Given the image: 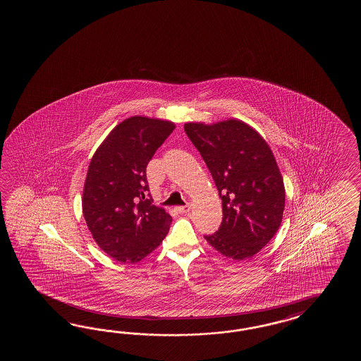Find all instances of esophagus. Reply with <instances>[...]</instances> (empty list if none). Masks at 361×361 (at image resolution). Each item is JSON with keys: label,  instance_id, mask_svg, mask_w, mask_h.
<instances>
[{"label": "esophagus", "instance_id": "1", "mask_svg": "<svg viewBox=\"0 0 361 361\" xmlns=\"http://www.w3.org/2000/svg\"><path fill=\"white\" fill-rule=\"evenodd\" d=\"M176 210H177L178 213H180V214H185V213H188L190 210H191V205H184V207H176Z\"/></svg>", "mask_w": 361, "mask_h": 361}]
</instances>
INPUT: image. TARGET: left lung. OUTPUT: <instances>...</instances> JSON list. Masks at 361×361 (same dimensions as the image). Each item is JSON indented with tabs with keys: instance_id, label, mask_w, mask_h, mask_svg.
Instances as JSON below:
<instances>
[{
	"instance_id": "left-lung-1",
	"label": "left lung",
	"mask_w": 361,
	"mask_h": 361,
	"mask_svg": "<svg viewBox=\"0 0 361 361\" xmlns=\"http://www.w3.org/2000/svg\"><path fill=\"white\" fill-rule=\"evenodd\" d=\"M222 199L219 230L205 236L227 258L243 261L275 236L285 207L284 180L267 142L250 125L230 118L184 123Z\"/></svg>"
}]
</instances>
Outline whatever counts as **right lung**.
I'll list each match as a JSON object with an SVG mask.
<instances>
[{"instance_id":"right-lung-1","label":"right lung","mask_w":361,"mask_h":361,"mask_svg":"<svg viewBox=\"0 0 361 361\" xmlns=\"http://www.w3.org/2000/svg\"><path fill=\"white\" fill-rule=\"evenodd\" d=\"M176 125L133 116L102 142L87 169L82 213L100 249L123 263H138L152 253L170 228V216L154 200L146 168Z\"/></svg>"}]
</instances>
